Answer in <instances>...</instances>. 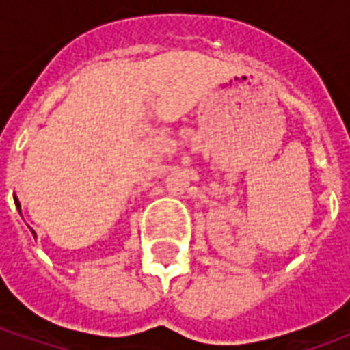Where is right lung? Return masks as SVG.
<instances>
[{
  "instance_id": "obj_1",
  "label": "right lung",
  "mask_w": 350,
  "mask_h": 350,
  "mask_svg": "<svg viewBox=\"0 0 350 350\" xmlns=\"http://www.w3.org/2000/svg\"><path fill=\"white\" fill-rule=\"evenodd\" d=\"M14 204H16V210L20 212V202H18V198H16V195H14ZM31 232H33V230H31ZM33 236L37 238V234H35V232H33Z\"/></svg>"
}]
</instances>
